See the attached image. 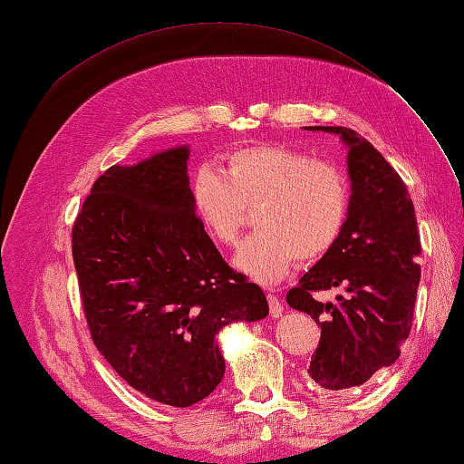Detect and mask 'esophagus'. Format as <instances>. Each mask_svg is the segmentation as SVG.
I'll return each mask as SVG.
<instances>
[{"instance_id":"obj_1","label":"esophagus","mask_w":464,"mask_h":464,"mask_svg":"<svg viewBox=\"0 0 464 464\" xmlns=\"http://www.w3.org/2000/svg\"><path fill=\"white\" fill-rule=\"evenodd\" d=\"M266 302H269V312L273 317H278L283 314V304H280L278 296H275V294H266Z\"/></svg>"}]
</instances>
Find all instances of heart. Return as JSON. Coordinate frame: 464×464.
Wrapping results in <instances>:
<instances>
[{"label":"heart","mask_w":464,"mask_h":464,"mask_svg":"<svg viewBox=\"0 0 464 464\" xmlns=\"http://www.w3.org/2000/svg\"><path fill=\"white\" fill-rule=\"evenodd\" d=\"M224 172L205 164L191 178V203L203 230L236 244L247 207L259 205L257 232L237 247L234 265L261 285H275L302 261L325 257L350 213V184L333 162L285 145L237 147Z\"/></svg>","instance_id":"heart-1"}]
</instances>
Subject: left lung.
Wrapping results in <instances>:
<instances>
[{"instance_id": "1", "label": "left lung", "mask_w": 464, "mask_h": 464, "mask_svg": "<svg viewBox=\"0 0 464 464\" xmlns=\"http://www.w3.org/2000/svg\"><path fill=\"white\" fill-rule=\"evenodd\" d=\"M348 147L350 213L341 240L307 271L286 302L321 327L310 370L331 391L358 387L395 363L409 339L420 283V236L404 181L370 141L348 128L312 125ZM341 287L336 303L315 291Z\"/></svg>"}]
</instances>
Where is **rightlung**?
Wrapping results in <instances>:
<instances>
[{
	"label": "right lung",
	"instance_id": "add662e5",
	"mask_svg": "<svg viewBox=\"0 0 464 464\" xmlns=\"http://www.w3.org/2000/svg\"><path fill=\"white\" fill-rule=\"evenodd\" d=\"M189 147L111 166L73 224L92 341L145 397L186 409L224 377L222 327L269 315L263 290L227 265L195 215Z\"/></svg>",
	"mask_w": 464,
	"mask_h": 464
}]
</instances>
